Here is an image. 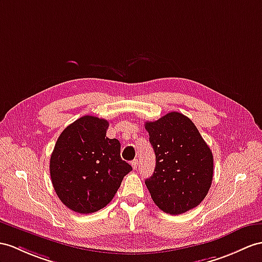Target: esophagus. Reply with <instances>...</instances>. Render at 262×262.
Returning <instances> with one entry per match:
<instances>
[{"label":"esophagus","instance_id":"obj_1","mask_svg":"<svg viewBox=\"0 0 262 262\" xmlns=\"http://www.w3.org/2000/svg\"><path fill=\"white\" fill-rule=\"evenodd\" d=\"M131 165H132L133 169L137 170V168H138V160H133V161L131 162Z\"/></svg>","mask_w":262,"mask_h":262}]
</instances>
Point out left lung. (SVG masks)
Wrapping results in <instances>:
<instances>
[{"label": "left lung", "mask_w": 262, "mask_h": 262, "mask_svg": "<svg viewBox=\"0 0 262 262\" xmlns=\"http://www.w3.org/2000/svg\"><path fill=\"white\" fill-rule=\"evenodd\" d=\"M156 153V169L145 180L163 212L181 214L199 206L211 187L213 156L188 117L170 112L145 122Z\"/></svg>", "instance_id": "8db88e82"}]
</instances>
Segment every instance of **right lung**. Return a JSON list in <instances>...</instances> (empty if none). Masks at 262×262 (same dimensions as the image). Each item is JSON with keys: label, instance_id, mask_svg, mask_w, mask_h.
I'll use <instances>...</instances> for the list:
<instances>
[{"label": "right lung", "instance_id": "1", "mask_svg": "<svg viewBox=\"0 0 262 262\" xmlns=\"http://www.w3.org/2000/svg\"><path fill=\"white\" fill-rule=\"evenodd\" d=\"M109 122L84 116L60 135L50 159V174L57 196L79 213L109 205L132 167L120 156L121 144L106 137Z\"/></svg>", "mask_w": 262, "mask_h": 262}]
</instances>
